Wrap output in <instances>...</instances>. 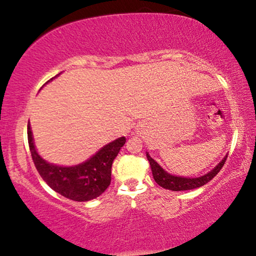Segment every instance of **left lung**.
I'll list each match as a JSON object with an SVG mask.
<instances>
[{"instance_id":"1","label":"left lung","mask_w":256,"mask_h":256,"mask_svg":"<svg viewBox=\"0 0 256 256\" xmlns=\"http://www.w3.org/2000/svg\"><path fill=\"white\" fill-rule=\"evenodd\" d=\"M226 158L228 155H225L224 158L214 167L213 170H210V172H207L204 176H200V177H182V176H174L168 173L162 168L156 161L152 158L149 152H146V158H148L149 164L152 167V177H154L155 182L160 185V186L165 188L167 190H172V192H184V190H192L196 188L202 186V185L207 184L208 182L212 180V179L218 174L222 167L224 166Z\"/></svg>"}]
</instances>
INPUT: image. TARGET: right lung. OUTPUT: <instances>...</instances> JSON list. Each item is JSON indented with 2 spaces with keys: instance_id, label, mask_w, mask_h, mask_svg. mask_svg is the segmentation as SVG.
<instances>
[{
  "instance_id": "1",
  "label": "right lung",
  "mask_w": 256,
  "mask_h": 256,
  "mask_svg": "<svg viewBox=\"0 0 256 256\" xmlns=\"http://www.w3.org/2000/svg\"><path fill=\"white\" fill-rule=\"evenodd\" d=\"M58 76H60V73ZM54 78L46 83L52 82ZM28 140L32 160L43 180L54 192L77 202L90 201L106 192L110 184L112 165L114 158L126 142L125 137L116 138L113 142L102 146L84 162L74 166H58L48 162L38 154L32 136L30 122L28 125Z\"/></svg>"
}]
</instances>
